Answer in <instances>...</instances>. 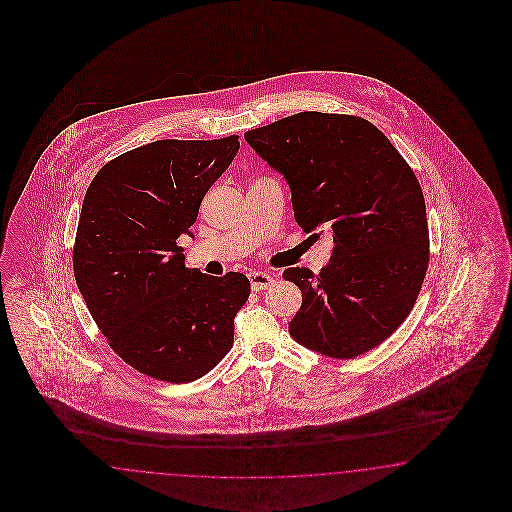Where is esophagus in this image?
<instances>
[{"mask_svg": "<svg viewBox=\"0 0 512 512\" xmlns=\"http://www.w3.org/2000/svg\"><path fill=\"white\" fill-rule=\"evenodd\" d=\"M248 278L253 291H264V289L274 285V278L266 272H249Z\"/></svg>", "mask_w": 512, "mask_h": 512, "instance_id": "obj_1", "label": "esophagus"}]
</instances>
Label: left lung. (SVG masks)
Returning <instances> with one entry per match:
<instances>
[{
  "label": "left lung",
  "instance_id": "obj_1",
  "mask_svg": "<svg viewBox=\"0 0 512 512\" xmlns=\"http://www.w3.org/2000/svg\"><path fill=\"white\" fill-rule=\"evenodd\" d=\"M244 139L285 176L296 223L334 238L319 274L283 272L302 291L291 336L332 358L381 345L413 310L430 263L415 172L375 125L349 114L306 110Z\"/></svg>",
  "mask_w": 512,
  "mask_h": 512
}]
</instances>
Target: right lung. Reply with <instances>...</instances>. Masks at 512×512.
<instances>
[{
  "label": "right lung",
  "mask_w": 512,
  "mask_h": 512,
  "mask_svg": "<svg viewBox=\"0 0 512 512\" xmlns=\"http://www.w3.org/2000/svg\"><path fill=\"white\" fill-rule=\"evenodd\" d=\"M238 148V135L155 140L114 157L86 191L73 248L78 291L114 353L148 377L195 381L233 347L249 279L187 268L176 240L193 236L206 191Z\"/></svg>",
  "instance_id": "right-lung-1"
}]
</instances>
